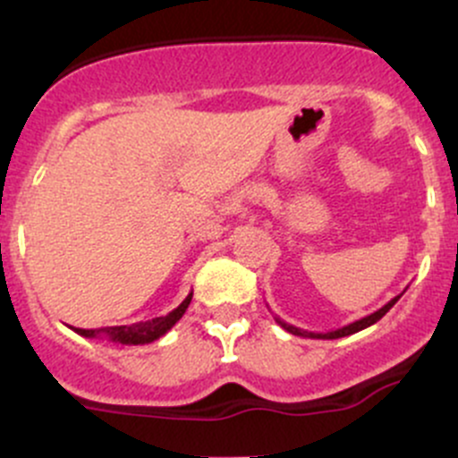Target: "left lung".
<instances>
[{"mask_svg":"<svg viewBox=\"0 0 458 458\" xmlns=\"http://www.w3.org/2000/svg\"><path fill=\"white\" fill-rule=\"evenodd\" d=\"M399 299H401V294H399V297H394V299H392V301H387L386 306H383V308H378L377 312H372V315H368V317L359 318V321H354V323H348V326L339 327V330H332V332H308V330H301V327H297V326H290V323L281 321L279 317H275V321L279 323V326L284 327V330H288L290 335L306 336V339H341V336H350V335H354V332H359V330H366V327L374 326V323H377L378 318H381L383 315H386V312L390 310V308L394 306V303L399 301Z\"/></svg>","mask_w":458,"mask_h":458,"instance_id":"left-lung-1","label":"left lung"}]
</instances>
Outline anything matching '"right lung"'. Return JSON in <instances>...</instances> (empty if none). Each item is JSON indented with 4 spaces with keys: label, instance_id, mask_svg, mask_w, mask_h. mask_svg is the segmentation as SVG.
I'll list each match as a JSON object with an SVG mask.
<instances>
[{
    "label": "right lung",
    "instance_id": "add662e5",
    "mask_svg": "<svg viewBox=\"0 0 458 458\" xmlns=\"http://www.w3.org/2000/svg\"><path fill=\"white\" fill-rule=\"evenodd\" d=\"M192 301V293L174 308L173 312H168L165 317H157L152 321H140L132 323V326H113V327H97V330H84V327H72L77 335L86 336V339H95V336H106L108 341H114V344L122 345H146L152 344V341L161 339L179 318L183 317V312L188 310Z\"/></svg>",
    "mask_w": 458,
    "mask_h": 458
}]
</instances>
